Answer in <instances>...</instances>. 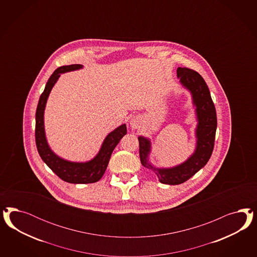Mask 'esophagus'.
I'll list each match as a JSON object with an SVG mask.
<instances>
[{"label": "esophagus", "mask_w": 257, "mask_h": 257, "mask_svg": "<svg viewBox=\"0 0 257 257\" xmlns=\"http://www.w3.org/2000/svg\"><path fill=\"white\" fill-rule=\"evenodd\" d=\"M140 120L138 118V117H134L131 119V121H130V125H131V127L134 128V129H136V128H138V126L140 125Z\"/></svg>", "instance_id": "obj_1"}]
</instances>
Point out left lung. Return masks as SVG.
<instances>
[{
	"mask_svg": "<svg viewBox=\"0 0 257 257\" xmlns=\"http://www.w3.org/2000/svg\"><path fill=\"white\" fill-rule=\"evenodd\" d=\"M177 76L180 82L191 91L197 106L196 111L199 120L197 128L198 141L193 156L185 163L172 169H156L149 162L150 141L142 137L139 138L140 162L145 168L154 171L162 184L167 185H179L186 182L206 165L214 149L217 130L215 104L203 78L197 71L188 68H178Z\"/></svg>",
	"mask_w": 257,
	"mask_h": 257,
	"instance_id": "obj_1",
	"label": "left lung"
}]
</instances>
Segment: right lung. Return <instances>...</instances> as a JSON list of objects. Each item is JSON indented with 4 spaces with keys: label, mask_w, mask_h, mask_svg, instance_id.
Instances as JSON below:
<instances>
[{
    "label": "right lung",
    "mask_w": 257,
    "mask_h": 257,
    "mask_svg": "<svg viewBox=\"0 0 257 257\" xmlns=\"http://www.w3.org/2000/svg\"><path fill=\"white\" fill-rule=\"evenodd\" d=\"M82 65H69L62 66L55 70V72L49 78L44 91L40 95L37 112H36V144L41 159L46 163L47 166L55 172V174L63 181L70 184H91L101 179L107 168L111 155L117 146L119 140L126 135V125L122 124L110 133L103 141L101 151L97 156L89 162L86 163H74L66 161L55 154L49 148L47 144L43 114L46 104L47 98L51 92L53 86L60 76V73L70 70L81 69Z\"/></svg>",
    "instance_id": "right-lung-1"
}]
</instances>
